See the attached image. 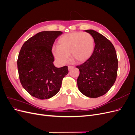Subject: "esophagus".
<instances>
[{"instance_id":"obj_1","label":"esophagus","mask_w":135,"mask_h":135,"mask_svg":"<svg viewBox=\"0 0 135 135\" xmlns=\"http://www.w3.org/2000/svg\"><path fill=\"white\" fill-rule=\"evenodd\" d=\"M73 68H74V66H68V69H69V70H71V69H73Z\"/></svg>"}]
</instances>
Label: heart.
I'll list each match as a JSON object with an SVG mask.
<instances>
[{
	"label": "heart",
	"instance_id": "b5f03b06",
	"mask_svg": "<svg viewBox=\"0 0 135 135\" xmlns=\"http://www.w3.org/2000/svg\"><path fill=\"white\" fill-rule=\"evenodd\" d=\"M93 50L94 40L90 34L75 32L61 36L57 41V47L53 48L52 51L55 59L65 64L70 54L76 62H84L90 57Z\"/></svg>",
	"mask_w": 135,
	"mask_h": 135
}]
</instances>
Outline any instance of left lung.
I'll list each match as a JSON object with an SVG mask.
<instances>
[{
	"label": "left lung",
	"instance_id": "8db88e82",
	"mask_svg": "<svg viewBox=\"0 0 135 135\" xmlns=\"http://www.w3.org/2000/svg\"><path fill=\"white\" fill-rule=\"evenodd\" d=\"M85 31L92 35L95 46L90 57L76 66L80 72L77 84L84 95L97 98L108 92L115 83L118 59L115 48L109 40L95 30Z\"/></svg>",
	"mask_w": 135,
	"mask_h": 135
}]
</instances>
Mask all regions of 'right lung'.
<instances>
[{"instance_id": "add662e5", "label": "right lung", "mask_w": 135, "mask_h": 135, "mask_svg": "<svg viewBox=\"0 0 135 135\" xmlns=\"http://www.w3.org/2000/svg\"><path fill=\"white\" fill-rule=\"evenodd\" d=\"M60 31H42L24 43L17 60L18 75L22 87L30 95L40 100L54 96L68 74V66L57 68L52 49Z\"/></svg>"}]
</instances>
